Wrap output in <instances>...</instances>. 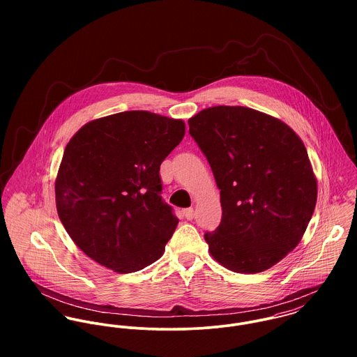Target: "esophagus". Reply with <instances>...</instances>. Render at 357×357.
I'll return each instance as SVG.
<instances>
[{
  "mask_svg": "<svg viewBox=\"0 0 357 357\" xmlns=\"http://www.w3.org/2000/svg\"><path fill=\"white\" fill-rule=\"evenodd\" d=\"M183 214L187 220H192L194 218V208L192 207H188V208H184L183 210Z\"/></svg>",
  "mask_w": 357,
  "mask_h": 357,
  "instance_id": "esophagus-1",
  "label": "esophagus"
}]
</instances>
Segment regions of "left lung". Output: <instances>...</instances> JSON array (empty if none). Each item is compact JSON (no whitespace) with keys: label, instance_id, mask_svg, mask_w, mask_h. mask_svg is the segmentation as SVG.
I'll return each mask as SVG.
<instances>
[{"label":"left lung","instance_id":"1","mask_svg":"<svg viewBox=\"0 0 357 357\" xmlns=\"http://www.w3.org/2000/svg\"><path fill=\"white\" fill-rule=\"evenodd\" d=\"M220 190L222 218L204 234L229 271L269 269L301 242L317 180L300 136L283 121L242 105H215L188 119Z\"/></svg>","mask_w":357,"mask_h":357}]
</instances>
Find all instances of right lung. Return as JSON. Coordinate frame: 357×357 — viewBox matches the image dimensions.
Masks as SVG:
<instances>
[{"label":"right lung","mask_w":357,"mask_h":357,"mask_svg":"<svg viewBox=\"0 0 357 357\" xmlns=\"http://www.w3.org/2000/svg\"><path fill=\"white\" fill-rule=\"evenodd\" d=\"M184 135L181 119L125 111L71 137L54 181L56 208L85 255L118 273L162 257L178 220L159 195V167Z\"/></svg>","instance_id":"add662e5"}]
</instances>
